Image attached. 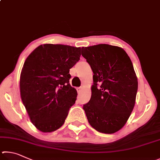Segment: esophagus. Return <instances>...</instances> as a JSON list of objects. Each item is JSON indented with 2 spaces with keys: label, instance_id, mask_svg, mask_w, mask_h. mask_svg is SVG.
Segmentation results:
<instances>
[{
  "label": "esophagus",
  "instance_id": "obj_1",
  "mask_svg": "<svg viewBox=\"0 0 160 160\" xmlns=\"http://www.w3.org/2000/svg\"><path fill=\"white\" fill-rule=\"evenodd\" d=\"M82 87H78V88H77L78 93H80L81 92H82Z\"/></svg>",
  "mask_w": 160,
  "mask_h": 160
}]
</instances>
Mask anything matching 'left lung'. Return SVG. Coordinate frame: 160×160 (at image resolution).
Here are the masks:
<instances>
[{"instance_id":"8db88e82","label":"left lung","mask_w":160,"mask_h":160,"mask_svg":"<svg viewBox=\"0 0 160 160\" xmlns=\"http://www.w3.org/2000/svg\"><path fill=\"white\" fill-rule=\"evenodd\" d=\"M93 72L89 102L83 105L89 124L100 133H114L124 127L133 111L138 80L124 49L109 44L82 48Z\"/></svg>"}]
</instances>
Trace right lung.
<instances>
[{
  "label": "right lung",
  "instance_id": "1",
  "mask_svg": "<svg viewBox=\"0 0 160 160\" xmlns=\"http://www.w3.org/2000/svg\"><path fill=\"white\" fill-rule=\"evenodd\" d=\"M81 48L41 45L25 60L19 86L22 102L33 125L52 132L64 123L77 92L69 84V69L80 60Z\"/></svg>",
  "mask_w": 160,
  "mask_h": 160
}]
</instances>
